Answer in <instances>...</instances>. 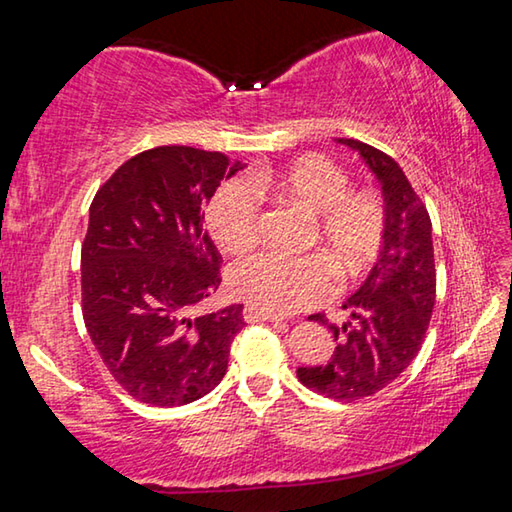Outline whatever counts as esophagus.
Masks as SVG:
<instances>
[{
    "label": "esophagus",
    "instance_id": "1",
    "mask_svg": "<svg viewBox=\"0 0 512 512\" xmlns=\"http://www.w3.org/2000/svg\"><path fill=\"white\" fill-rule=\"evenodd\" d=\"M244 320H246V323H259V320H262V323H280V320H284V318L277 316V314H268V311H262V309L253 307V305H246L244 307Z\"/></svg>",
    "mask_w": 512,
    "mask_h": 512
}]
</instances>
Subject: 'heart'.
Wrapping results in <instances>:
<instances>
[{
    "instance_id": "heart-1",
    "label": "heart",
    "mask_w": 512,
    "mask_h": 512,
    "mask_svg": "<svg viewBox=\"0 0 512 512\" xmlns=\"http://www.w3.org/2000/svg\"><path fill=\"white\" fill-rule=\"evenodd\" d=\"M262 192L277 194L314 219L307 244L323 250L343 280H357L375 264L386 235L384 205L368 192H350L345 171L320 155H307L280 171L259 169L250 180H228L205 214L210 235L223 250L246 253L257 244ZM326 260L257 253L230 268L228 287L232 296L268 314H291L316 305L334 289Z\"/></svg>"
}]
</instances>
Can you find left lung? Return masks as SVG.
Segmentation results:
<instances>
[{
	"instance_id": "1",
	"label": "left lung",
	"mask_w": 512,
	"mask_h": 512,
	"mask_svg": "<svg viewBox=\"0 0 512 512\" xmlns=\"http://www.w3.org/2000/svg\"><path fill=\"white\" fill-rule=\"evenodd\" d=\"M361 155L384 194L386 235L366 282L343 302L348 320L327 323L336 348L323 366L298 368L307 388L332 400H361L386 388L409 368L427 334L436 302L431 219L391 155L359 140H339Z\"/></svg>"
}]
</instances>
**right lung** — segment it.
Returning a JSON list of instances; mask_svg holds the SVG:
<instances>
[{
  "label": "right lung",
  "mask_w": 512,
  "mask_h": 512,
  "mask_svg": "<svg viewBox=\"0 0 512 512\" xmlns=\"http://www.w3.org/2000/svg\"><path fill=\"white\" fill-rule=\"evenodd\" d=\"M241 169L216 151L158 146L121 164L90 205L83 320L110 375L144 404L194 402L228 370L244 305L192 311L221 284L205 205Z\"/></svg>",
  "instance_id": "1"
}]
</instances>
